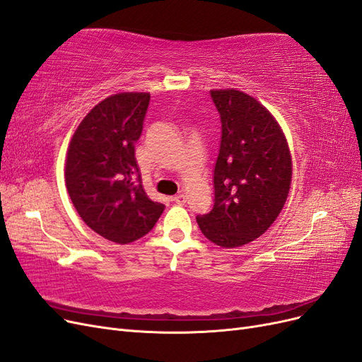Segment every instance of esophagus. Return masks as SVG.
<instances>
[{
    "instance_id": "esophagus-1",
    "label": "esophagus",
    "mask_w": 362,
    "mask_h": 362,
    "mask_svg": "<svg viewBox=\"0 0 362 362\" xmlns=\"http://www.w3.org/2000/svg\"><path fill=\"white\" fill-rule=\"evenodd\" d=\"M173 202L178 204V205H184L185 202H187V198H185L184 194H177V196H175V198H173Z\"/></svg>"
}]
</instances>
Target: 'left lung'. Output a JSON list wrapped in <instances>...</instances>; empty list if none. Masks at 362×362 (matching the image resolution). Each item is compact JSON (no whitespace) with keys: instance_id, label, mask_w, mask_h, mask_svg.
Masks as SVG:
<instances>
[{"instance_id":"8db88e82","label":"left lung","mask_w":362,"mask_h":362,"mask_svg":"<svg viewBox=\"0 0 362 362\" xmlns=\"http://www.w3.org/2000/svg\"><path fill=\"white\" fill-rule=\"evenodd\" d=\"M222 137L214 166V205L196 217L217 246L238 247L264 234L287 201L291 156L267 108L240 90H211Z\"/></svg>"}]
</instances>
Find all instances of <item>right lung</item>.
<instances>
[{
  "mask_svg": "<svg viewBox=\"0 0 362 362\" xmlns=\"http://www.w3.org/2000/svg\"><path fill=\"white\" fill-rule=\"evenodd\" d=\"M149 100L139 92L105 98L81 120L68 149L64 178L75 210L119 245L148 234L164 210L148 198L134 156Z\"/></svg>",
  "mask_w": 362,
  "mask_h": 362,
  "instance_id": "obj_1",
  "label": "right lung"
}]
</instances>
